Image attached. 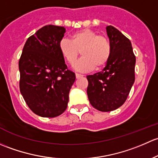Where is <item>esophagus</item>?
<instances>
[{"instance_id": "34e87169", "label": "esophagus", "mask_w": 158, "mask_h": 158, "mask_svg": "<svg viewBox=\"0 0 158 158\" xmlns=\"http://www.w3.org/2000/svg\"><path fill=\"white\" fill-rule=\"evenodd\" d=\"M75 75H76V78H77V79L81 78V77H83L82 74H77V73H76Z\"/></svg>"}]
</instances>
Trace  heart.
<instances>
[{
	"mask_svg": "<svg viewBox=\"0 0 158 158\" xmlns=\"http://www.w3.org/2000/svg\"><path fill=\"white\" fill-rule=\"evenodd\" d=\"M58 48L64 60L71 65L76 62L81 51L83 57L76 64L75 68L83 72L103 68L110 60L112 52L110 40L90 29L74 32L71 35V40L61 39Z\"/></svg>",
	"mask_w": 158,
	"mask_h": 158,
	"instance_id": "obj_1",
	"label": "heart"
}]
</instances>
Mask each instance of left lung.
<instances>
[{"label":"left lung","instance_id":"left-lung-1","mask_svg":"<svg viewBox=\"0 0 158 158\" xmlns=\"http://www.w3.org/2000/svg\"><path fill=\"white\" fill-rule=\"evenodd\" d=\"M106 32L112 47L110 60L103 71L87 76L89 101L101 112L123 105L135 82V55L131 42L113 26L106 27Z\"/></svg>","mask_w":158,"mask_h":158}]
</instances>
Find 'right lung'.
Masks as SVG:
<instances>
[{
    "label": "right lung",
    "instance_id": "obj_1",
    "mask_svg": "<svg viewBox=\"0 0 158 158\" xmlns=\"http://www.w3.org/2000/svg\"><path fill=\"white\" fill-rule=\"evenodd\" d=\"M64 27L47 25L28 38L19 61V90L29 108L53 118L67 109L75 74L68 69L58 43Z\"/></svg>",
    "mask_w": 158,
    "mask_h": 158
}]
</instances>
